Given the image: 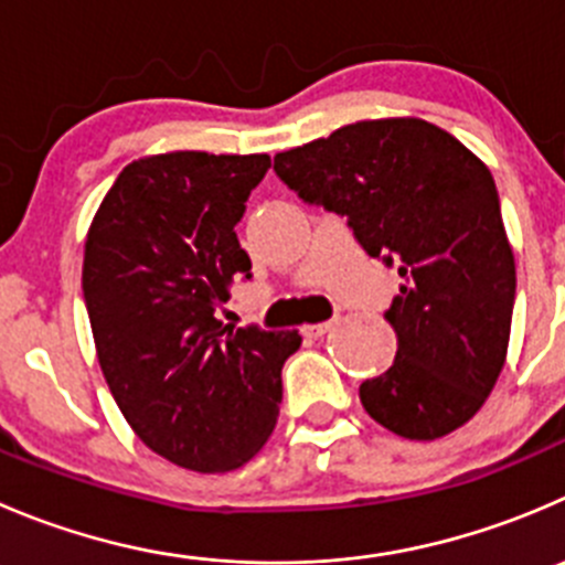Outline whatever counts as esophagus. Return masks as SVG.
I'll return each instance as SVG.
<instances>
[{"mask_svg": "<svg viewBox=\"0 0 565 565\" xmlns=\"http://www.w3.org/2000/svg\"><path fill=\"white\" fill-rule=\"evenodd\" d=\"M333 326H337V317H333V320H326V322H315V326H306L303 328V333H306V337H322V333H328V331H331V328Z\"/></svg>", "mask_w": 565, "mask_h": 565, "instance_id": "esophagus-1", "label": "esophagus"}]
</instances>
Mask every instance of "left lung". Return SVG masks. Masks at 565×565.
<instances>
[{"label":"left lung","mask_w":565,"mask_h":565,"mask_svg":"<svg viewBox=\"0 0 565 565\" xmlns=\"http://www.w3.org/2000/svg\"><path fill=\"white\" fill-rule=\"evenodd\" d=\"M273 171L403 278L383 311L397 353L359 386L366 414L414 441L461 428L500 377L516 298L489 168L428 120L383 118L276 154Z\"/></svg>","instance_id":"1"}]
</instances>
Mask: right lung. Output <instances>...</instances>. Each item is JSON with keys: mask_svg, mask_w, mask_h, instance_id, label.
Here are the masks:
<instances>
[{"mask_svg": "<svg viewBox=\"0 0 565 565\" xmlns=\"http://www.w3.org/2000/svg\"><path fill=\"white\" fill-rule=\"evenodd\" d=\"M267 154L173 151L120 171L85 243L82 292L98 364L140 441L193 472L254 458L281 405L298 331L223 326L250 259L234 226Z\"/></svg>", "mask_w": 565, "mask_h": 565, "instance_id": "1", "label": "right lung"}]
</instances>
